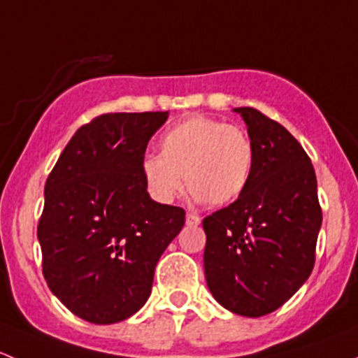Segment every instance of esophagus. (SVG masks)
I'll list each match as a JSON object with an SVG mask.
<instances>
[{"mask_svg": "<svg viewBox=\"0 0 358 358\" xmlns=\"http://www.w3.org/2000/svg\"><path fill=\"white\" fill-rule=\"evenodd\" d=\"M185 222H187V225H190V227H197L201 223V218L197 215H194V213H187V216H185Z\"/></svg>", "mask_w": 358, "mask_h": 358, "instance_id": "esophagus-1", "label": "esophagus"}]
</instances>
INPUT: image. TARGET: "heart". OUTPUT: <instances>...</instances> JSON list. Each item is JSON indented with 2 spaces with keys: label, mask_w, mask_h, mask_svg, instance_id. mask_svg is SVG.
<instances>
[{
  "label": "heart",
  "mask_w": 358,
  "mask_h": 358,
  "mask_svg": "<svg viewBox=\"0 0 358 358\" xmlns=\"http://www.w3.org/2000/svg\"><path fill=\"white\" fill-rule=\"evenodd\" d=\"M161 154H147L140 171L159 204L178 196L185 176L196 202L223 206L236 201L251 176L255 149L241 128L206 115H190L162 133Z\"/></svg>",
  "instance_id": "b5f03b06"
}]
</instances>
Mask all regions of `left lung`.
Listing matches in <instances>:
<instances>
[{"instance_id": "left-lung-1", "label": "left lung", "mask_w": 358, "mask_h": 358, "mask_svg": "<svg viewBox=\"0 0 358 358\" xmlns=\"http://www.w3.org/2000/svg\"><path fill=\"white\" fill-rule=\"evenodd\" d=\"M255 149L244 192L202 220L204 275L213 298L232 313L263 317L310 277L322 225L310 157L279 122L237 107Z\"/></svg>"}]
</instances>
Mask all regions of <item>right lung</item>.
<instances>
[{
	"label": "right lung",
	"mask_w": 358,
	"mask_h": 358,
	"mask_svg": "<svg viewBox=\"0 0 358 358\" xmlns=\"http://www.w3.org/2000/svg\"><path fill=\"white\" fill-rule=\"evenodd\" d=\"M169 112L103 114L81 126L45 185L43 275L74 315L115 324L138 312L154 270L185 223L149 196L140 164Z\"/></svg>",
	"instance_id": "right-lung-1"
}]
</instances>
